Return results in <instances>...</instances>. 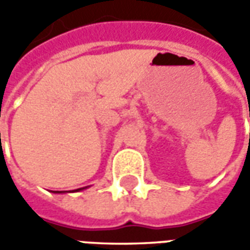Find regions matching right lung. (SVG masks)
Instances as JSON below:
<instances>
[{"instance_id":"right-lung-1","label":"right lung","mask_w":250,"mask_h":250,"mask_svg":"<svg viewBox=\"0 0 250 250\" xmlns=\"http://www.w3.org/2000/svg\"><path fill=\"white\" fill-rule=\"evenodd\" d=\"M84 188H87V187L77 188V190H74V191H72V192H78V191H82V190H84ZM52 192H55V194H63V192H68V191H52Z\"/></svg>"}]
</instances>
